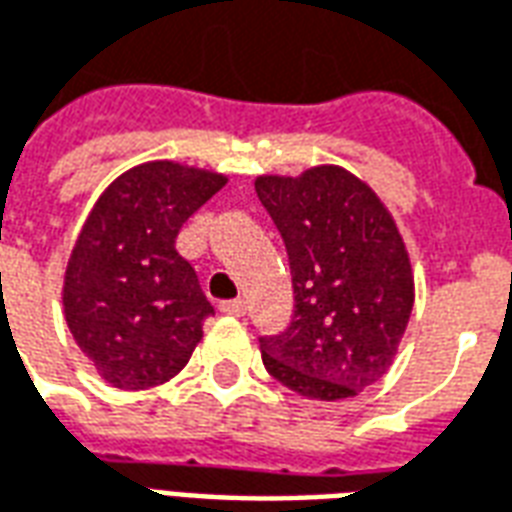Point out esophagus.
Returning a JSON list of instances; mask_svg holds the SVG:
<instances>
[{"label":"esophagus","instance_id":"34e87169","mask_svg":"<svg viewBox=\"0 0 512 512\" xmlns=\"http://www.w3.org/2000/svg\"><path fill=\"white\" fill-rule=\"evenodd\" d=\"M219 310H222L224 315H235V318H241V315L246 312V301L244 299L222 301V304H219Z\"/></svg>","mask_w":512,"mask_h":512}]
</instances>
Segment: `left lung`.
Wrapping results in <instances>:
<instances>
[{
	"label": "left lung",
	"instance_id": "8db88e82",
	"mask_svg": "<svg viewBox=\"0 0 512 512\" xmlns=\"http://www.w3.org/2000/svg\"><path fill=\"white\" fill-rule=\"evenodd\" d=\"M255 191L285 241L293 321L260 337L263 365L312 400L359 395L384 376L414 307L403 238L384 202L348 169L260 175Z\"/></svg>",
	"mask_w": 512,
	"mask_h": 512
}]
</instances>
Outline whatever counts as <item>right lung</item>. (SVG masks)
Wrapping results in <instances>:
<instances>
[{
    "mask_svg": "<svg viewBox=\"0 0 512 512\" xmlns=\"http://www.w3.org/2000/svg\"><path fill=\"white\" fill-rule=\"evenodd\" d=\"M224 183L219 172L147 161L123 172L87 216L62 304L76 345L117 389L178 376L202 340L213 307L175 238Z\"/></svg>",
    "mask_w": 512,
    "mask_h": 512,
    "instance_id": "right-lung-1",
    "label": "right lung"
}]
</instances>
